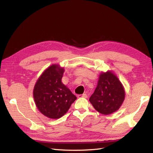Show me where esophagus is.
<instances>
[{"instance_id": "1", "label": "esophagus", "mask_w": 153, "mask_h": 153, "mask_svg": "<svg viewBox=\"0 0 153 153\" xmlns=\"http://www.w3.org/2000/svg\"><path fill=\"white\" fill-rule=\"evenodd\" d=\"M77 97H78V98H82V97H83V98H87V95L86 93H83V94H81V95H77Z\"/></svg>"}]
</instances>
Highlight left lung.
<instances>
[{
	"label": "left lung",
	"instance_id": "obj_1",
	"mask_svg": "<svg viewBox=\"0 0 153 153\" xmlns=\"http://www.w3.org/2000/svg\"><path fill=\"white\" fill-rule=\"evenodd\" d=\"M125 98V91L118 77L112 72L100 75L97 88L89 98L94 108L102 114L118 110Z\"/></svg>",
	"mask_w": 153,
	"mask_h": 153
}]
</instances>
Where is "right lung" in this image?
<instances>
[{"instance_id":"add662e5","label":"right lung","mask_w":153,"mask_h":153,"mask_svg":"<svg viewBox=\"0 0 153 153\" xmlns=\"http://www.w3.org/2000/svg\"><path fill=\"white\" fill-rule=\"evenodd\" d=\"M64 71V68L52 65L42 74L34 87L37 108L49 118H61L77 99L61 82Z\"/></svg>"}]
</instances>
